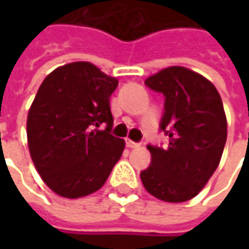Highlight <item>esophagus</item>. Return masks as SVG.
I'll list each match as a JSON object with an SVG mask.
<instances>
[{"mask_svg":"<svg viewBox=\"0 0 249 249\" xmlns=\"http://www.w3.org/2000/svg\"><path fill=\"white\" fill-rule=\"evenodd\" d=\"M126 145H127L129 148H139L140 142H134V141H131V140H126Z\"/></svg>","mask_w":249,"mask_h":249,"instance_id":"1","label":"esophagus"}]
</instances>
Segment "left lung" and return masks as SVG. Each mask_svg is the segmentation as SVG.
Instances as JSON below:
<instances>
[{
  "mask_svg": "<svg viewBox=\"0 0 249 249\" xmlns=\"http://www.w3.org/2000/svg\"><path fill=\"white\" fill-rule=\"evenodd\" d=\"M145 86L165 97L159 130L169 145H147L151 165L140 177L151 196L184 202L204 188L222 158L227 139L222 98L204 76L181 66L160 71Z\"/></svg>",
  "mask_w": 249,
  "mask_h": 249,
  "instance_id": "left-lung-1",
  "label": "left lung"
}]
</instances>
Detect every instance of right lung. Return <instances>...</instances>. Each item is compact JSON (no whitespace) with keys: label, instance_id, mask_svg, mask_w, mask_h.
I'll return each instance as SVG.
<instances>
[{"label":"right lung","instance_id":"1","mask_svg":"<svg viewBox=\"0 0 249 249\" xmlns=\"http://www.w3.org/2000/svg\"><path fill=\"white\" fill-rule=\"evenodd\" d=\"M116 87L115 77L90 62L68 63L41 83L27 116V141L37 172L58 196L100 190L122 157L124 141L110 134Z\"/></svg>","mask_w":249,"mask_h":249}]
</instances>
